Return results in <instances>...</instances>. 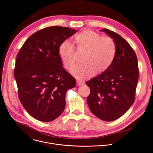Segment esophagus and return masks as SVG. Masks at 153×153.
Returning a JSON list of instances; mask_svg holds the SVG:
<instances>
[{
	"mask_svg": "<svg viewBox=\"0 0 153 153\" xmlns=\"http://www.w3.org/2000/svg\"><path fill=\"white\" fill-rule=\"evenodd\" d=\"M84 84V82H82V81H81V80H77V85H78V86H80V85H83Z\"/></svg>",
	"mask_w": 153,
	"mask_h": 153,
	"instance_id": "obj_1",
	"label": "esophagus"
}]
</instances>
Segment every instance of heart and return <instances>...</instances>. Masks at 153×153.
I'll return each instance as SVG.
<instances>
[{
    "label": "heart",
    "mask_w": 153,
    "mask_h": 153,
    "mask_svg": "<svg viewBox=\"0 0 153 153\" xmlns=\"http://www.w3.org/2000/svg\"><path fill=\"white\" fill-rule=\"evenodd\" d=\"M76 49L79 53H84L82 64L77 66L73 75L79 79H84L96 74L105 72L113 62L116 53V45L110 37H102L90 30H84L74 37ZM59 56L63 67L72 70L76 61L73 45L69 42H63L58 48Z\"/></svg>",
    "instance_id": "heart-1"
}]
</instances>
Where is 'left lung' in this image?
<instances>
[{"mask_svg": "<svg viewBox=\"0 0 153 153\" xmlns=\"http://www.w3.org/2000/svg\"><path fill=\"white\" fill-rule=\"evenodd\" d=\"M101 31L114 40L116 53L106 71L86 82L90 89L87 101L95 116L105 121H113L124 115L134 103L138 61L133 48L119 34L105 28Z\"/></svg>", "mask_w": 153, "mask_h": 153, "instance_id": "8db88e82", "label": "left lung"}]
</instances>
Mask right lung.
<instances>
[{
    "mask_svg": "<svg viewBox=\"0 0 153 153\" xmlns=\"http://www.w3.org/2000/svg\"><path fill=\"white\" fill-rule=\"evenodd\" d=\"M77 33L68 27L51 26L30 36L17 55L14 76L20 102L41 122H50L63 112L68 89L76 79L63 68L59 45Z\"/></svg>",
    "mask_w": 153,
    "mask_h": 153,
    "instance_id": "1",
    "label": "right lung"
}]
</instances>
